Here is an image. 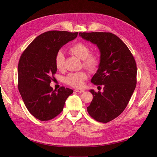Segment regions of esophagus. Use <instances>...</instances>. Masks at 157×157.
Segmentation results:
<instances>
[{
    "label": "esophagus",
    "mask_w": 157,
    "mask_h": 157,
    "mask_svg": "<svg viewBox=\"0 0 157 157\" xmlns=\"http://www.w3.org/2000/svg\"><path fill=\"white\" fill-rule=\"evenodd\" d=\"M75 91L76 92H78V93H82V92H84V90H82V89H75Z\"/></svg>",
    "instance_id": "obj_1"
}]
</instances>
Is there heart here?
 I'll list each match as a JSON object with an SVG mask.
<instances>
[{
  "mask_svg": "<svg viewBox=\"0 0 157 157\" xmlns=\"http://www.w3.org/2000/svg\"><path fill=\"white\" fill-rule=\"evenodd\" d=\"M69 51L78 59L83 61V65L90 71H95L100 65V57L98 55L90 53V48L82 42H78L72 45ZM55 66L59 71L65 67V56L62 51H59L55 56ZM87 79V75L84 71L71 73L65 77L67 84L75 88H80Z\"/></svg>",
  "mask_w": 157,
  "mask_h": 157,
  "instance_id": "heart-1",
  "label": "heart"
}]
</instances>
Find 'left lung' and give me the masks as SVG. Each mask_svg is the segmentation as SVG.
I'll return each mask as SVG.
<instances>
[{
    "label": "left lung",
    "instance_id": "1",
    "mask_svg": "<svg viewBox=\"0 0 157 157\" xmlns=\"http://www.w3.org/2000/svg\"><path fill=\"white\" fill-rule=\"evenodd\" d=\"M79 36L99 49L100 65L91 82L103 85L102 92L90 90L93 99L87 111L93 119L107 123L126 108L136 86L137 67L128 46L110 32H79Z\"/></svg>",
    "mask_w": 157,
    "mask_h": 157
}]
</instances>
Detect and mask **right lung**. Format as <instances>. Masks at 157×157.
I'll return each instance as SVG.
<instances>
[{
    "label": "right lung",
    "mask_w": 157,
    "mask_h": 157,
    "mask_svg": "<svg viewBox=\"0 0 157 157\" xmlns=\"http://www.w3.org/2000/svg\"><path fill=\"white\" fill-rule=\"evenodd\" d=\"M78 32L48 31L36 37L25 50L18 64V89L29 112L40 121L60 114L73 90L50 86L56 72L55 56L63 45Z\"/></svg>",
    "instance_id": "obj_1"
}]
</instances>
